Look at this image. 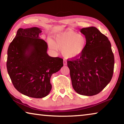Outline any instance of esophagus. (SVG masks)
<instances>
[{
  "instance_id": "obj_1",
  "label": "esophagus",
  "mask_w": 124,
  "mask_h": 124,
  "mask_svg": "<svg viewBox=\"0 0 124 124\" xmlns=\"http://www.w3.org/2000/svg\"><path fill=\"white\" fill-rule=\"evenodd\" d=\"M63 64L64 65H67V62L66 60H63Z\"/></svg>"
}]
</instances>
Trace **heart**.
Returning <instances> with one entry per match:
<instances>
[{
    "mask_svg": "<svg viewBox=\"0 0 124 124\" xmlns=\"http://www.w3.org/2000/svg\"><path fill=\"white\" fill-rule=\"evenodd\" d=\"M48 44L52 49H61L64 57L73 58L81 55L84 51L87 40L84 35L68 29L57 33L54 40L48 39Z\"/></svg>",
    "mask_w": 124,
    "mask_h": 124,
    "instance_id": "1",
    "label": "heart"
}]
</instances>
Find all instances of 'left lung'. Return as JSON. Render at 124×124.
Masks as SVG:
<instances>
[{
  "instance_id": "1",
  "label": "left lung",
  "mask_w": 124,
  "mask_h": 124,
  "mask_svg": "<svg viewBox=\"0 0 124 124\" xmlns=\"http://www.w3.org/2000/svg\"><path fill=\"white\" fill-rule=\"evenodd\" d=\"M87 44L78 57L67 60L74 90L81 95H97L112 78L114 57L108 38L95 27L81 29Z\"/></svg>"
}]
</instances>
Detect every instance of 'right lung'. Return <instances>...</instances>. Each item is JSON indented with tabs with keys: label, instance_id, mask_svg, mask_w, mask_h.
I'll list each match as a JSON object with an SVG mask.
<instances>
[{
	"label": "right lung",
	"instance_id": "obj_1",
	"mask_svg": "<svg viewBox=\"0 0 124 124\" xmlns=\"http://www.w3.org/2000/svg\"><path fill=\"white\" fill-rule=\"evenodd\" d=\"M41 32L38 27L19 28L8 50L7 67L12 84L23 95L36 98L49 95L52 74L63 66L62 58L47 54Z\"/></svg>",
	"mask_w": 124,
	"mask_h": 124
}]
</instances>
